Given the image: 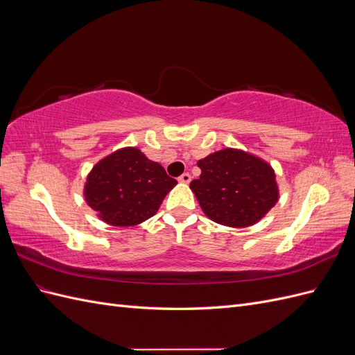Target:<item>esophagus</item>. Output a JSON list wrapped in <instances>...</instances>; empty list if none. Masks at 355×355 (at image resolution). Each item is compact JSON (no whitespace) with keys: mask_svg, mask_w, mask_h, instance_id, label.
Here are the masks:
<instances>
[{"mask_svg":"<svg viewBox=\"0 0 355 355\" xmlns=\"http://www.w3.org/2000/svg\"><path fill=\"white\" fill-rule=\"evenodd\" d=\"M179 182H180V184H189V182H191V175L189 173H184L182 176H179Z\"/></svg>","mask_w":355,"mask_h":355,"instance_id":"esophagus-1","label":"esophagus"}]
</instances>
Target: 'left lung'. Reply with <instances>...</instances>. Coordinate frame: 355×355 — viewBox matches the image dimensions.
I'll return each instance as SVG.
<instances>
[{"label": "left lung", "instance_id": "8db88e82", "mask_svg": "<svg viewBox=\"0 0 355 355\" xmlns=\"http://www.w3.org/2000/svg\"><path fill=\"white\" fill-rule=\"evenodd\" d=\"M198 179L189 184L206 216L231 228H247L266 216L280 198L272 166L237 148L198 159Z\"/></svg>", "mask_w": 355, "mask_h": 355}]
</instances>
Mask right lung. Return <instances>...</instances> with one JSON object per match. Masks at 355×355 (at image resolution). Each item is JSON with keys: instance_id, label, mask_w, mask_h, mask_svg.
<instances>
[{"instance_id": "1", "label": "right lung", "mask_w": 355, "mask_h": 355, "mask_svg": "<svg viewBox=\"0 0 355 355\" xmlns=\"http://www.w3.org/2000/svg\"><path fill=\"white\" fill-rule=\"evenodd\" d=\"M176 185L163 166L139 148L125 146L93 166L83 194L102 222L127 228L153 218Z\"/></svg>"}]
</instances>
